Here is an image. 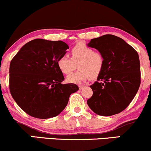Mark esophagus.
I'll return each mask as SVG.
<instances>
[{"label":"esophagus","instance_id":"34e87169","mask_svg":"<svg viewBox=\"0 0 151 151\" xmlns=\"http://www.w3.org/2000/svg\"><path fill=\"white\" fill-rule=\"evenodd\" d=\"M84 87H85L84 86H79V88L80 90H81V89H83V88H84Z\"/></svg>","mask_w":151,"mask_h":151}]
</instances>
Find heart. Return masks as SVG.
<instances>
[{
    "label": "heart",
    "instance_id": "obj_1",
    "mask_svg": "<svg viewBox=\"0 0 151 151\" xmlns=\"http://www.w3.org/2000/svg\"><path fill=\"white\" fill-rule=\"evenodd\" d=\"M105 63L104 55L83 43H77L70 51V58L62 56L58 59L57 65L60 71L68 74L73 71L77 64L79 70L67 77L69 83L79 84L90 78L96 79L102 72Z\"/></svg>",
    "mask_w": 151,
    "mask_h": 151
}]
</instances>
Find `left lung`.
Masks as SVG:
<instances>
[{
    "instance_id": "obj_1",
    "label": "left lung",
    "mask_w": 151,
    "mask_h": 151,
    "mask_svg": "<svg viewBox=\"0 0 151 151\" xmlns=\"http://www.w3.org/2000/svg\"><path fill=\"white\" fill-rule=\"evenodd\" d=\"M88 46L98 49L105 58L98 81L90 86L93 95L87 100L88 105L100 116L121 113L130 104L140 86L138 53L123 39L113 35L92 39Z\"/></svg>"
}]
</instances>
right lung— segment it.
<instances>
[{
    "label": "right lung",
    "instance_id": "1",
    "mask_svg": "<svg viewBox=\"0 0 151 151\" xmlns=\"http://www.w3.org/2000/svg\"><path fill=\"white\" fill-rule=\"evenodd\" d=\"M69 47L63 41L35 39L24 45L9 65V91L19 106L34 118L58 116L79 87L63 84L57 65Z\"/></svg>",
    "mask_w": 151,
    "mask_h": 151
}]
</instances>
